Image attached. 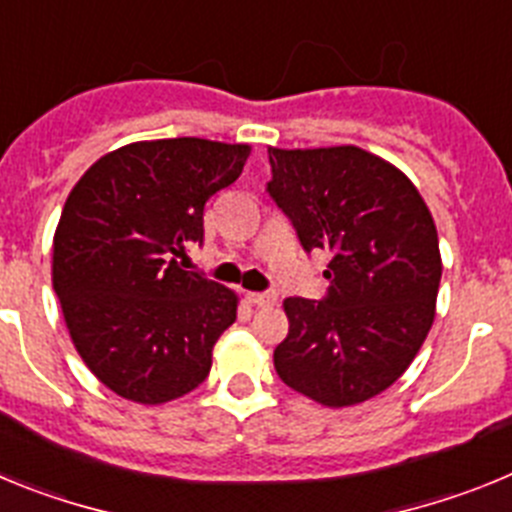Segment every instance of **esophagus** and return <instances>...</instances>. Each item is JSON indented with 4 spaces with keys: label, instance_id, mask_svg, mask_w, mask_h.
I'll use <instances>...</instances> for the list:
<instances>
[{
    "label": "esophagus",
    "instance_id": "esophagus-1",
    "mask_svg": "<svg viewBox=\"0 0 512 512\" xmlns=\"http://www.w3.org/2000/svg\"><path fill=\"white\" fill-rule=\"evenodd\" d=\"M246 300L256 307H271L277 302V295L274 292H248Z\"/></svg>",
    "mask_w": 512,
    "mask_h": 512
}]
</instances>
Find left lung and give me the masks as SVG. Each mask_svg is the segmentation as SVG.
Wrapping results in <instances>:
<instances>
[{
  "label": "left lung",
  "mask_w": 512,
  "mask_h": 512,
  "mask_svg": "<svg viewBox=\"0 0 512 512\" xmlns=\"http://www.w3.org/2000/svg\"><path fill=\"white\" fill-rule=\"evenodd\" d=\"M271 200L302 248H323V300L287 297L289 333L274 348L287 387L325 408L372 400L423 346L441 284L433 215L390 161L356 146L269 148Z\"/></svg>",
  "instance_id": "left-lung-1"
}]
</instances>
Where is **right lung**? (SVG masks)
Masks as SVG:
<instances>
[{"mask_svg":"<svg viewBox=\"0 0 512 512\" xmlns=\"http://www.w3.org/2000/svg\"><path fill=\"white\" fill-rule=\"evenodd\" d=\"M251 146L140 140L94 161L53 235V289L89 372L115 395L164 405L200 387L238 295L179 259L202 243L205 202L241 176Z\"/></svg>","mask_w":512,"mask_h":512,"instance_id":"add662e5","label":"right lung"}]
</instances>
